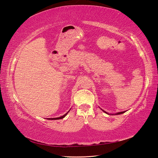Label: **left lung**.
I'll return each instance as SVG.
<instances>
[{"label": "left lung", "mask_w": 158, "mask_h": 158, "mask_svg": "<svg viewBox=\"0 0 158 158\" xmlns=\"http://www.w3.org/2000/svg\"><path fill=\"white\" fill-rule=\"evenodd\" d=\"M102 111H103V112H105V113H107V114H109L108 113H107L106 111H103V110H102ZM125 111H122V112H118V113H116L115 114H123V113H125Z\"/></svg>", "instance_id": "8db88e82"}]
</instances>
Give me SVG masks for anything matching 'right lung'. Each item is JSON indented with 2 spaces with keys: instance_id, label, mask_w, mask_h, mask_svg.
<instances>
[{
  "instance_id": "obj_1",
  "label": "right lung",
  "mask_w": 158,
  "mask_h": 158,
  "mask_svg": "<svg viewBox=\"0 0 158 158\" xmlns=\"http://www.w3.org/2000/svg\"><path fill=\"white\" fill-rule=\"evenodd\" d=\"M69 111H70V110H69V111L67 113H65V114H64V115L61 116V117H56V118H47V119H49V120H57V119H61V118H63L66 115V114H67V113H68Z\"/></svg>"
}]
</instances>
